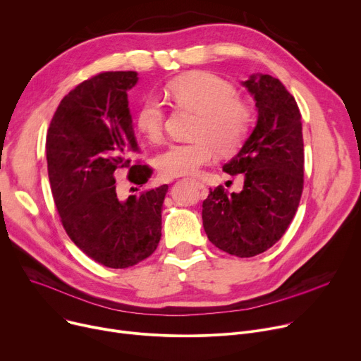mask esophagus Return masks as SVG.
Segmentation results:
<instances>
[{
    "instance_id": "1",
    "label": "esophagus",
    "mask_w": 361,
    "mask_h": 361,
    "mask_svg": "<svg viewBox=\"0 0 361 361\" xmlns=\"http://www.w3.org/2000/svg\"><path fill=\"white\" fill-rule=\"evenodd\" d=\"M191 181H193L196 185H197V188H200V190H206V187H204V184L203 183H200V181H196V180H191Z\"/></svg>"
}]
</instances>
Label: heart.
<instances>
[{
	"label": "heart",
	"mask_w": 361,
	"mask_h": 361,
	"mask_svg": "<svg viewBox=\"0 0 361 361\" xmlns=\"http://www.w3.org/2000/svg\"><path fill=\"white\" fill-rule=\"evenodd\" d=\"M168 97L180 109L197 113L193 137L188 143H170L162 149L155 165L164 178L195 176L212 162L214 152L231 154L245 139L250 107L236 99V90L209 72H190L166 87ZM165 111L157 99H147L135 116L136 130L148 140L162 137Z\"/></svg>",
	"instance_id": "1"
}]
</instances>
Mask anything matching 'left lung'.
I'll list each match as a JSON object with an SVG mask.
<instances>
[{
  "label": "left lung",
  "mask_w": 361,
  "mask_h": 361,
  "mask_svg": "<svg viewBox=\"0 0 361 361\" xmlns=\"http://www.w3.org/2000/svg\"><path fill=\"white\" fill-rule=\"evenodd\" d=\"M252 95L257 123L222 168L244 176L239 193L210 188L203 228L219 250L241 258L271 248L289 228L303 190V137L293 95L274 77L252 74L241 82Z\"/></svg>",
  "instance_id": "left-lung-1"
}]
</instances>
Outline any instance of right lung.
Wrapping results in <instances>:
<instances>
[{
    "label": "right lung",
    "instance_id": "1",
    "mask_svg": "<svg viewBox=\"0 0 361 361\" xmlns=\"http://www.w3.org/2000/svg\"><path fill=\"white\" fill-rule=\"evenodd\" d=\"M137 72H103L62 99L46 136L47 174L61 222L74 243L110 269L148 258L161 239V213L168 185L120 199L114 173L142 187L152 170L130 165L137 151L128 91Z\"/></svg>",
    "mask_w": 361,
    "mask_h": 361
}]
</instances>
